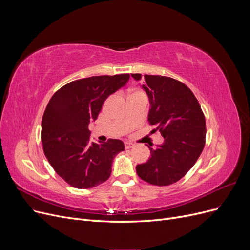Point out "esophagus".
<instances>
[{
  "label": "esophagus",
  "mask_w": 250,
  "mask_h": 250,
  "mask_svg": "<svg viewBox=\"0 0 250 250\" xmlns=\"http://www.w3.org/2000/svg\"><path fill=\"white\" fill-rule=\"evenodd\" d=\"M134 145L132 143H130V142H125V148L126 149H130V148H132Z\"/></svg>",
  "instance_id": "obj_1"
}]
</instances>
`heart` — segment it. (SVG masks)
Masks as SVG:
<instances>
[{
    "mask_svg": "<svg viewBox=\"0 0 250 250\" xmlns=\"http://www.w3.org/2000/svg\"><path fill=\"white\" fill-rule=\"evenodd\" d=\"M130 96H145V94H144L142 90H133Z\"/></svg>",
    "mask_w": 250,
    "mask_h": 250,
    "instance_id": "obj_1",
    "label": "heart"
}]
</instances>
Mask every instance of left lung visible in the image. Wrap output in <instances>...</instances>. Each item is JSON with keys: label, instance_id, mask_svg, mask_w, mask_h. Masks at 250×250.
<instances>
[{"label": "left lung", "instance_id": "obj_1", "mask_svg": "<svg viewBox=\"0 0 250 250\" xmlns=\"http://www.w3.org/2000/svg\"><path fill=\"white\" fill-rule=\"evenodd\" d=\"M135 80L141 74H131ZM151 108L148 123L160 131L163 145L149 147L151 157L137 166L141 179L154 186H169L183 178L197 162L206 144V118L200 104L185 83L160 75H144Z\"/></svg>", "mask_w": 250, "mask_h": 250}]
</instances>
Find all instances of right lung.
I'll return each instance as SVG.
<instances>
[{
    "mask_svg": "<svg viewBox=\"0 0 250 250\" xmlns=\"http://www.w3.org/2000/svg\"><path fill=\"white\" fill-rule=\"evenodd\" d=\"M129 74L93 76L72 81L52 96L42 121L43 153L66 184L90 188L106 181L112 160L124 143L109 139L90 143L88 124L95 121L106 98L129 80Z\"/></svg>",
    "mask_w": 250,
    "mask_h": 250,
    "instance_id": "obj_1",
    "label": "right lung"
}]
</instances>
